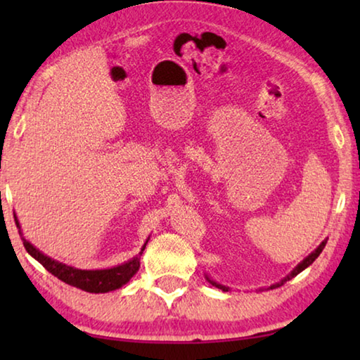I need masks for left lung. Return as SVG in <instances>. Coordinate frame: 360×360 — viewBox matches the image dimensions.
I'll use <instances>...</instances> for the list:
<instances>
[{
  "mask_svg": "<svg viewBox=\"0 0 360 360\" xmlns=\"http://www.w3.org/2000/svg\"><path fill=\"white\" fill-rule=\"evenodd\" d=\"M326 243H327V240H324V241H322L321 243V245L318 246V248H316L314 249V251L311 252V254H309L308 255V257H304L302 262H300V264H298L295 268H294V270H292L290 273H289V275L288 276H285V278H283L281 279V281H279V283H276V284H273V285H270V288H268V289H276V288H279V285H283L284 283H288L289 281V279H292V278H295L297 275H298V273H302L303 270H304V268H307V266H309V265H311L313 264V262L316 260V259H318L319 257V254L322 252V249H324L326 248ZM206 279H208V281L212 284V285H216V288L217 289H222V290H225V292H227L229 290V288H227V285H222V284H219V283H216V281H212V279H210L208 276H206Z\"/></svg>",
  "mask_w": 360,
  "mask_h": 360,
  "instance_id": "1",
  "label": "left lung"
}]
</instances>
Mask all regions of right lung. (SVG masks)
Returning a JSON list of instances; mask_svg holds the SVG:
<instances>
[{
    "instance_id": "right-lung-1",
    "label": "right lung",
    "mask_w": 360,
    "mask_h": 360,
    "mask_svg": "<svg viewBox=\"0 0 360 360\" xmlns=\"http://www.w3.org/2000/svg\"><path fill=\"white\" fill-rule=\"evenodd\" d=\"M14 219H15L17 227H19V233H22L20 225H19V221H17L15 214H14ZM22 241H23V246L27 249V252L38 260L49 273H52L53 276H57L60 281H63L70 285H75V288L82 289L85 292H92V294H105V292L115 290L129 283L139 270V259H141L144 248L148 245V241H146L136 257H133L131 260L125 262V264L122 265L106 268V270H79V268L65 265L62 262L47 257V255L42 254L39 249H36L32 243L23 238V235H22Z\"/></svg>"
}]
</instances>
